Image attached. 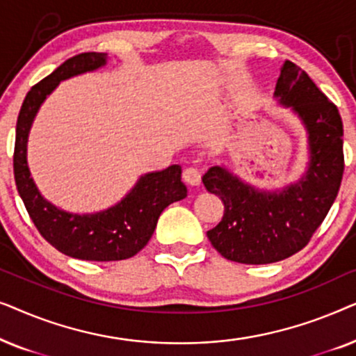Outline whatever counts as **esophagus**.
Here are the masks:
<instances>
[{"instance_id": "esophagus-1", "label": "esophagus", "mask_w": 356, "mask_h": 356, "mask_svg": "<svg viewBox=\"0 0 356 356\" xmlns=\"http://www.w3.org/2000/svg\"><path fill=\"white\" fill-rule=\"evenodd\" d=\"M183 178L184 181L191 184V186H199V184H201V172H199V168L196 167H188L184 170Z\"/></svg>"}]
</instances>
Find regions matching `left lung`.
<instances>
[{
  "instance_id": "8db88e82",
  "label": "left lung",
  "mask_w": 356,
  "mask_h": 356,
  "mask_svg": "<svg viewBox=\"0 0 356 356\" xmlns=\"http://www.w3.org/2000/svg\"><path fill=\"white\" fill-rule=\"evenodd\" d=\"M274 95L300 116L308 133L309 163L300 181L282 191H259L223 167L202 177L223 202V217L207 232L228 261L270 264L308 245L337 197L343 175V124L332 102L291 61L280 70Z\"/></svg>"
}]
</instances>
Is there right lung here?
Here are the masks:
<instances>
[{"instance_id":"1","label":"right lung","mask_w":356,"mask_h":356,"mask_svg":"<svg viewBox=\"0 0 356 356\" xmlns=\"http://www.w3.org/2000/svg\"><path fill=\"white\" fill-rule=\"evenodd\" d=\"M106 63L105 53H81L66 60L29 90L17 116L14 144V179L33 225L53 248L82 261H123L147 245L163 209L186 197L181 167L145 173L116 206L95 213H71L48 202L27 167V138L38 108L67 77L95 71Z\"/></svg>"}]
</instances>
